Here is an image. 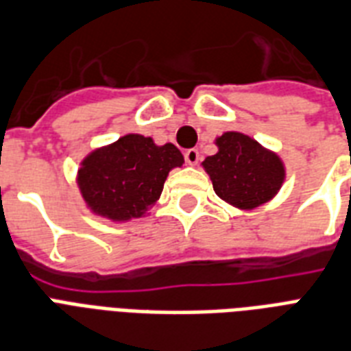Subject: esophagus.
Here are the masks:
<instances>
[{"label":"esophagus","mask_w":351,"mask_h":351,"mask_svg":"<svg viewBox=\"0 0 351 351\" xmlns=\"http://www.w3.org/2000/svg\"><path fill=\"white\" fill-rule=\"evenodd\" d=\"M184 161L189 162V165H197V161H199V152L195 150V148H190V150L184 152Z\"/></svg>","instance_id":"34e87169"}]
</instances>
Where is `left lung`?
<instances>
[{
    "instance_id": "8db88e82",
    "label": "left lung",
    "mask_w": 351,
    "mask_h": 351,
    "mask_svg": "<svg viewBox=\"0 0 351 351\" xmlns=\"http://www.w3.org/2000/svg\"><path fill=\"white\" fill-rule=\"evenodd\" d=\"M218 154L203 161L214 192L238 208H256L282 186L284 165L243 133L227 132L216 141Z\"/></svg>"
}]
</instances>
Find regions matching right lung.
<instances>
[{"label":"right lung","mask_w":351,"mask_h":351,"mask_svg":"<svg viewBox=\"0 0 351 351\" xmlns=\"http://www.w3.org/2000/svg\"><path fill=\"white\" fill-rule=\"evenodd\" d=\"M183 162L170 143L157 146L132 133L89 154L78 170V186L93 213L115 221L141 218L159 199L168 172Z\"/></svg>","instance_id":"obj_1"}]
</instances>
